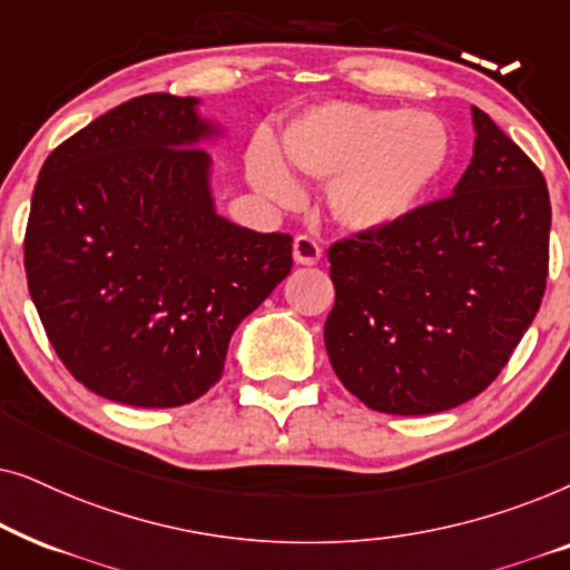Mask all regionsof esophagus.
Wrapping results in <instances>:
<instances>
[{"label":"esophagus","mask_w":570,"mask_h":570,"mask_svg":"<svg viewBox=\"0 0 570 570\" xmlns=\"http://www.w3.org/2000/svg\"><path fill=\"white\" fill-rule=\"evenodd\" d=\"M293 259L311 267V264L322 259V248H318V244L311 236H298L293 240Z\"/></svg>","instance_id":"1"}]
</instances>
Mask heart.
I'll use <instances>...</instances> for the list:
<instances>
[{"instance_id": "obj_1", "label": "heart", "mask_w": 570, "mask_h": 570, "mask_svg": "<svg viewBox=\"0 0 570 570\" xmlns=\"http://www.w3.org/2000/svg\"><path fill=\"white\" fill-rule=\"evenodd\" d=\"M287 166L332 181L330 207L342 228L384 233L415 213L449 163L446 127L431 114L326 104L298 116L283 135ZM256 189L279 205L298 186L267 145L248 155Z\"/></svg>"}]
</instances>
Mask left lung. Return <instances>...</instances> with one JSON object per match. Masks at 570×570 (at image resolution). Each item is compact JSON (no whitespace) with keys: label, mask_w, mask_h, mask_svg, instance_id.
<instances>
[{"label":"left lung","mask_w":570,"mask_h":570,"mask_svg":"<svg viewBox=\"0 0 570 570\" xmlns=\"http://www.w3.org/2000/svg\"><path fill=\"white\" fill-rule=\"evenodd\" d=\"M472 124V163L451 197L326 252L332 368L386 415H435L493 384L548 285V184L474 106Z\"/></svg>","instance_id":"left-lung-1"}]
</instances>
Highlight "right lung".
Instances as JSON below:
<instances>
[{"label": "right lung", "instance_id": "obj_1", "mask_svg": "<svg viewBox=\"0 0 570 570\" xmlns=\"http://www.w3.org/2000/svg\"><path fill=\"white\" fill-rule=\"evenodd\" d=\"M197 98H131L46 158L28 291L67 371L131 407H181L223 376L236 326L291 275L293 238L215 213L220 135Z\"/></svg>", "mask_w": 570, "mask_h": 570}]
</instances>
